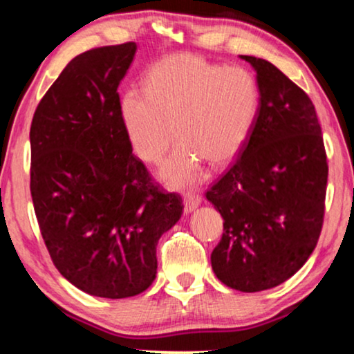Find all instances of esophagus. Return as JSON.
Listing matches in <instances>:
<instances>
[{
    "mask_svg": "<svg viewBox=\"0 0 354 354\" xmlns=\"http://www.w3.org/2000/svg\"><path fill=\"white\" fill-rule=\"evenodd\" d=\"M183 205H185V212H193L196 209L198 206L201 205V198L198 195H192V193H188V195L183 198Z\"/></svg>",
    "mask_w": 354,
    "mask_h": 354,
    "instance_id": "34e87169",
    "label": "esophagus"
}]
</instances>
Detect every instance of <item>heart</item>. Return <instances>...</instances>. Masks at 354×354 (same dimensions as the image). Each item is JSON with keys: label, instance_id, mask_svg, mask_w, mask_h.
<instances>
[{"label": "heart", "instance_id": "1", "mask_svg": "<svg viewBox=\"0 0 354 354\" xmlns=\"http://www.w3.org/2000/svg\"><path fill=\"white\" fill-rule=\"evenodd\" d=\"M258 111L259 86L248 69L195 55L156 62L145 77V90H127L118 104L125 137L143 161H161L177 133L182 145L159 171L172 188L200 183L203 162H230L248 140Z\"/></svg>", "mask_w": 354, "mask_h": 354}]
</instances>
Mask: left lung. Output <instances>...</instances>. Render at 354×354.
<instances>
[{
  "mask_svg": "<svg viewBox=\"0 0 354 354\" xmlns=\"http://www.w3.org/2000/svg\"><path fill=\"white\" fill-rule=\"evenodd\" d=\"M240 57L256 71L258 118L206 198L224 219L212 270L227 287L253 293L283 283L316 248L328 166L309 96L269 61Z\"/></svg>",
  "mask_w": 354,
  "mask_h": 354,
  "instance_id": "obj_1",
  "label": "left lung"
}]
</instances>
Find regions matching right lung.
I'll list each match as a JSON object with an SVG mask.
<instances>
[{"label": "right lung", "mask_w": 354, "mask_h": 354, "mask_svg": "<svg viewBox=\"0 0 354 354\" xmlns=\"http://www.w3.org/2000/svg\"><path fill=\"white\" fill-rule=\"evenodd\" d=\"M133 41L75 56L50 86L30 127V192L56 269L82 292L129 298L156 279V245L182 216L132 153L119 84Z\"/></svg>", "instance_id": "right-lung-1"}]
</instances>
